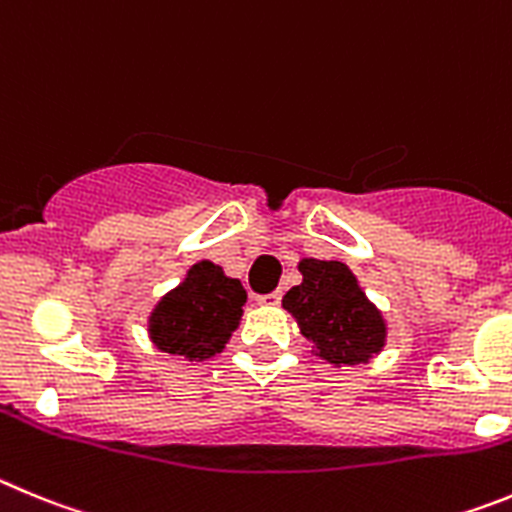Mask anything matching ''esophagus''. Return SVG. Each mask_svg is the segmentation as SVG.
Here are the masks:
<instances>
[{"label": "esophagus", "mask_w": 512, "mask_h": 512, "mask_svg": "<svg viewBox=\"0 0 512 512\" xmlns=\"http://www.w3.org/2000/svg\"><path fill=\"white\" fill-rule=\"evenodd\" d=\"M280 290H275V293H265V296H257V303L260 306H280Z\"/></svg>", "instance_id": "34e87169"}]
</instances>
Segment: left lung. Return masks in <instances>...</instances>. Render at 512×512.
Returning <instances> with one entry per match:
<instances>
[{
    "label": "left lung",
    "mask_w": 512,
    "mask_h": 512,
    "mask_svg": "<svg viewBox=\"0 0 512 512\" xmlns=\"http://www.w3.org/2000/svg\"><path fill=\"white\" fill-rule=\"evenodd\" d=\"M303 280L283 296V308L331 367H359L388 344V321L367 298L347 262L298 260Z\"/></svg>",
    "instance_id": "1"
}]
</instances>
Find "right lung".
I'll use <instances>...</instances> for the list:
<instances>
[{"label": "right lung", "instance_id": "right-lung-1", "mask_svg": "<svg viewBox=\"0 0 512 512\" xmlns=\"http://www.w3.org/2000/svg\"><path fill=\"white\" fill-rule=\"evenodd\" d=\"M247 290L211 260L193 262L186 278L158 298L147 316L155 349L186 362L222 354L242 321Z\"/></svg>", "mask_w": 512, "mask_h": 512}]
</instances>
